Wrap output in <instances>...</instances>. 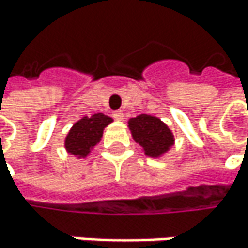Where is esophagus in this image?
Instances as JSON below:
<instances>
[{
  "label": "esophagus",
  "instance_id": "esophagus-1",
  "mask_svg": "<svg viewBox=\"0 0 248 248\" xmlns=\"http://www.w3.org/2000/svg\"><path fill=\"white\" fill-rule=\"evenodd\" d=\"M113 118H115L116 121H124V113H122L121 110H118V112H113Z\"/></svg>",
  "mask_w": 248,
  "mask_h": 248
}]
</instances>
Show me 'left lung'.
Masks as SVG:
<instances>
[{
	"instance_id": "left-lung-1",
	"label": "left lung",
	"mask_w": 248,
	"mask_h": 248,
	"mask_svg": "<svg viewBox=\"0 0 248 248\" xmlns=\"http://www.w3.org/2000/svg\"><path fill=\"white\" fill-rule=\"evenodd\" d=\"M127 127L136 143L149 158H161L175 143L172 130L159 118L151 115H139L127 121Z\"/></svg>"
}]
</instances>
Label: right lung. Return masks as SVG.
<instances>
[{"mask_svg":"<svg viewBox=\"0 0 248 248\" xmlns=\"http://www.w3.org/2000/svg\"><path fill=\"white\" fill-rule=\"evenodd\" d=\"M112 122L113 119L103 113H94L90 118L84 116L77 121L64 139V148L67 154L73 155L77 159L89 156L92 149L102 140L105 127Z\"/></svg>","mask_w":248,"mask_h":248,"instance_id":"right-lung-1","label":"right lung"}]
</instances>
